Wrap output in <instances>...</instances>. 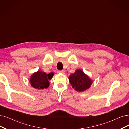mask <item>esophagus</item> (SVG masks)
I'll return each instance as SVG.
<instances>
[{
	"label": "esophagus",
	"instance_id": "esophagus-1",
	"mask_svg": "<svg viewBox=\"0 0 129 129\" xmlns=\"http://www.w3.org/2000/svg\"><path fill=\"white\" fill-rule=\"evenodd\" d=\"M65 71L64 70H58V73H62V74H64Z\"/></svg>",
	"mask_w": 129,
	"mask_h": 129
}]
</instances>
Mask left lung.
I'll return each mask as SVG.
<instances>
[{
	"instance_id": "8db88e82",
	"label": "left lung",
	"mask_w": 129,
	"mask_h": 129,
	"mask_svg": "<svg viewBox=\"0 0 129 129\" xmlns=\"http://www.w3.org/2000/svg\"><path fill=\"white\" fill-rule=\"evenodd\" d=\"M69 80L73 88L78 91H83L88 89L92 81L82 70H77L74 74H71Z\"/></svg>"
}]
</instances>
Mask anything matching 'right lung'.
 <instances>
[{"instance_id": "obj_1", "label": "right lung", "mask_w": 129, "mask_h": 129, "mask_svg": "<svg viewBox=\"0 0 129 129\" xmlns=\"http://www.w3.org/2000/svg\"><path fill=\"white\" fill-rule=\"evenodd\" d=\"M53 75V73L47 74L41 71H38L30 77V82L35 88L38 89L47 88L50 84L49 80L52 78Z\"/></svg>"}]
</instances>
